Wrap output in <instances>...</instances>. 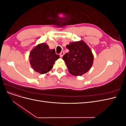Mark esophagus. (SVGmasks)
I'll use <instances>...</instances> for the list:
<instances>
[{"mask_svg":"<svg viewBox=\"0 0 126 126\" xmlns=\"http://www.w3.org/2000/svg\"><path fill=\"white\" fill-rule=\"evenodd\" d=\"M64 54V52L63 51H62V52L60 53V57H62L63 56Z\"/></svg>","mask_w":126,"mask_h":126,"instance_id":"34e87169","label":"esophagus"}]
</instances>
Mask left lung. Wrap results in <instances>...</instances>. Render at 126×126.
<instances>
[{
  "mask_svg": "<svg viewBox=\"0 0 126 126\" xmlns=\"http://www.w3.org/2000/svg\"><path fill=\"white\" fill-rule=\"evenodd\" d=\"M69 52L63 59L70 73L74 76H81L90 69L94 56L90 49L83 41H76L67 45Z\"/></svg>",
  "mask_w": 126,
  "mask_h": 126,
  "instance_id": "8db88e82",
  "label": "left lung"
}]
</instances>
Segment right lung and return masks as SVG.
<instances>
[{"label":"right lung","instance_id":"obj_1","mask_svg":"<svg viewBox=\"0 0 126 126\" xmlns=\"http://www.w3.org/2000/svg\"><path fill=\"white\" fill-rule=\"evenodd\" d=\"M59 58L55 49L50 50L46 44H39L30 53L29 61L33 69L44 74L51 70L56 60Z\"/></svg>","mask_w":126,"mask_h":126}]
</instances>
